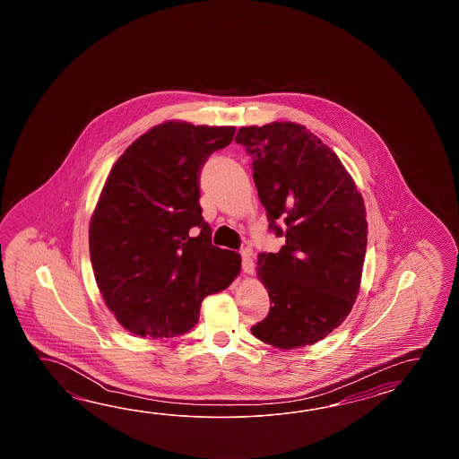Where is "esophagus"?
I'll list each match as a JSON object with an SVG mask.
<instances>
[{
  "mask_svg": "<svg viewBox=\"0 0 459 459\" xmlns=\"http://www.w3.org/2000/svg\"><path fill=\"white\" fill-rule=\"evenodd\" d=\"M241 269L246 273H254L253 257H251V254L247 253V251H241Z\"/></svg>",
  "mask_w": 459,
  "mask_h": 459,
  "instance_id": "obj_1",
  "label": "esophagus"
}]
</instances>
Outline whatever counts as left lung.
Returning a JSON list of instances; mask_svg holds the SVG:
<instances>
[{
    "label": "left lung",
    "instance_id": "1",
    "mask_svg": "<svg viewBox=\"0 0 459 459\" xmlns=\"http://www.w3.org/2000/svg\"><path fill=\"white\" fill-rule=\"evenodd\" d=\"M279 253L257 255L271 310L251 332L281 350L310 346L338 328L359 292L366 208L351 176L322 139L290 121L239 127ZM281 225L279 226L278 223Z\"/></svg>",
    "mask_w": 459,
    "mask_h": 459
}]
</instances>
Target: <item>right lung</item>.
I'll list each match as a JSON object with an SVG mask.
<instances>
[{
    "label": "right lung",
    "instance_id": "add662e5",
    "mask_svg": "<svg viewBox=\"0 0 459 459\" xmlns=\"http://www.w3.org/2000/svg\"><path fill=\"white\" fill-rule=\"evenodd\" d=\"M234 131L167 121L111 169L90 221V259L108 308L127 332L184 334L206 295L239 273L241 255L212 244L198 204L200 170Z\"/></svg>",
    "mask_w": 459,
    "mask_h": 459
}]
</instances>
